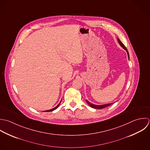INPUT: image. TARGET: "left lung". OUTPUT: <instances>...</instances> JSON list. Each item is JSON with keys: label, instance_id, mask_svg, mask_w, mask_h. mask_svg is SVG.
Wrapping results in <instances>:
<instances>
[{"label": "left lung", "instance_id": "left-lung-1", "mask_svg": "<svg viewBox=\"0 0 150 150\" xmlns=\"http://www.w3.org/2000/svg\"><path fill=\"white\" fill-rule=\"evenodd\" d=\"M117 42H119V44L120 45V46L123 48L125 49L126 51H127V55H128V58L129 59V52L127 51V49L126 48V47L125 46V45L121 42V41L120 40V39L119 38H117ZM86 102L92 108H94V109H102L103 108H105L106 107H108L111 105H112L113 103H108V104H104V105H95V104H93V103H90L89 102H88L87 100H86Z\"/></svg>", "mask_w": 150, "mask_h": 150}]
</instances>
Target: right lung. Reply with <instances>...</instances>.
Segmentation results:
<instances>
[{
    "label": "right lung",
    "instance_id": "1",
    "mask_svg": "<svg viewBox=\"0 0 150 150\" xmlns=\"http://www.w3.org/2000/svg\"><path fill=\"white\" fill-rule=\"evenodd\" d=\"M61 100L60 101V102L59 103V104L56 106V107H55V108H52V109H50V110H45V111H44V112H52V111H53V110H55V109H57L58 107H59V105H60V103H61Z\"/></svg>",
    "mask_w": 150,
    "mask_h": 150
}]
</instances>
